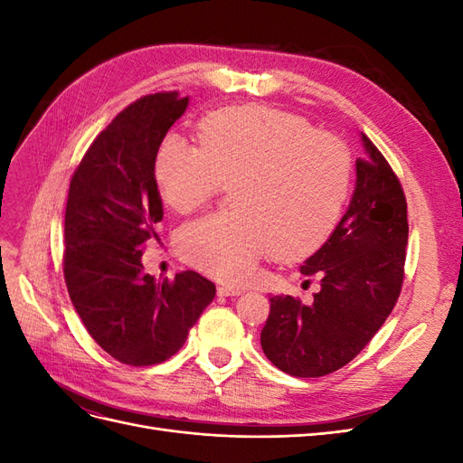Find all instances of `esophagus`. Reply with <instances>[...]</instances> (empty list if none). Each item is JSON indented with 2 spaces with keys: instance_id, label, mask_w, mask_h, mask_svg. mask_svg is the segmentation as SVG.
Returning <instances> with one entry per match:
<instances>
[{
  "instance_id": "esophagus-1",
  "label": "esophagus",
  "mask_w": 463,
  "mask_h": 463,
  "mask_svg": "<svg viewBox=\"0 0 463 463\" xmlns=\"http://www.w3.org/2000/svg\"><path fill=\"white\" fill-rule=\"evenodd\" d=\"M218 296L220 298H237V296H241V289L233 288V286H220Z\"/></svg>"
}]
</instances>
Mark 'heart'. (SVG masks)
Returning <instances> with one entry per match:
<instances>
[{
    "mask_svg": "<svg viewBox=\"0 0 463 463\" xmlns=\"http://www.w3.org/2000/svg\"><path fill=\"white\" fill-rule=\"evenodd\" d=\"M154 177L175 213L232 187L235 213L187 223L177 249L194 269L243 282L270 250L276 260L296 262L328 241L347 201L352 158L340 138L298 114L230 106L203 118L199 148L165 137L154 154Z\"/></svg>",
    "mask_w": 463,
    "mask_h": 463,
    "instance_id": "obj_1",
    "label": "heart"
}]
</instances>
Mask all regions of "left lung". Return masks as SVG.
I'll return each instance as SVG.
<instances>
[{
  "mask_svg": "<svg viewBox=\"0 0 463 463\" xmlns=\"http://www.w3.org/2000/svg\"><path fill=\"white\" fill-rule=\"evenodd\" d=\"M352 201L328 241L301 266L320 276L311 305L270 298L264 355L291 376H325L347 365L394 309L403 282L408 203L396 174L361 133Z\"/></svg>",
  "mask_w": 463,
  "mask_h": 463,
  "instance_id": "left-lung-1",
  "label": "left lung"
}]
</instances>
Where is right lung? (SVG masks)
<instances>
[{
    "label": "right lung",
    "mask_w": 463,
    "mask_h": 463,
    "mask_svg": "<svg viewBox=\"0 0 463 463\" xmlns=\"http://www.w3.org/2000/svg\"><path fill=\"white\" fill-rule=\"evenodd\" d=\"M189 96L137 100L94 138L69 185L63 274L82 325L106 354L145 367L170 359L216 296L187 270L172 282L145 274V243L158 240L164 208L154 154L185 114Z\"/></svg>",
    "instance_id": "right-lung-1"
}]
</instances>
